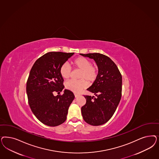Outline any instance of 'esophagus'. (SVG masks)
Listing matches in <instances>:
<instances>
[{
  "label": "esophagus",
  "instance_id": "obj_1",
  "mask_svg": "<svg viewBox=\"0 0 159 159\" xmlns=\"http://www.w3.org/2000/svg\"><path fill=\"white\" fill-rule=\"evenodd\" d=\"M74 95H75V97L77 98L80 95H79V94H77V93H74Z\"/></svg>",
  "mask_w": 159,
  "mask_h": 159
}]
</instances>
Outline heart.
Masks as SVG:
<instances>
[{
  "instance_id": "b5f03b06",
  "label": "heart",
  "mask_w": 159,
  "mask_h": 159,
  "mask_svg": "<svg viewBox=\"0 0 159 159\" xmlns=\"http://www.w3.org/2000/svg\"><path fill=\"white\" fill-rule=\"evenodd\" d=\"M72 65L75 68L80 70L78 76L80 80L68 81L65 83V87L72 92L78 93L87 87V81L91 84L96 80L98 71L97 67L91 65V62L89 60L82 57L75 59L72 62ZM60 73L64 79H68L71 75V68L67 63H64L60 67Z\"/></svg>"
}]
</instances>
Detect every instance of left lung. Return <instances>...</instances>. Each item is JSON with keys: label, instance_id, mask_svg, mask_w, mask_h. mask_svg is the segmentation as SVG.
I'll return each mask as SVG.
<instances>
[{"label": "left lung", "instance_id": "1", "mask_svg": "<svg viewBox=\"0 0 159 159\" xmlns=\"http://www.w3.org/2000/svg\"><path fill=\"white\" fill-rule=\"evenodd\" d=\"M80 55L93 59L98 68L96 80L87 89L97 97L85 96L87 102L81 108L82 117L91 125H101L112 118L120 101L122 75L116 65L108 57L99 53Z\"/></svg>", "mask_w": 159, "mask_h": 159}]
</instances>
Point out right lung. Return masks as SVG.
I'll list each match as a JSON object with an SVG mask.
<instances>
[{"label":"right lung","instance_id":"1","mask_svg":"<svg viewBox=\"0 0 159 159\" xmlns=\"http://www.w3.org/2000/svg\"><path fill=\"white\" fill-rule=\"evenodd\" d=\"M74 52H49L41 56L31 69L26 85V92L31 111L41 122L49 126L64 123L68 110L75 96L64 89L62 95L54 92L63 90V78L60 67Z\"/></svg>","mask_w":159,"mask_h":159}]
</instances>
